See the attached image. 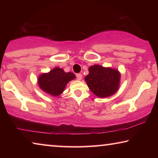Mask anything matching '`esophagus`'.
<instances>
[{"mask_svg":"<svg viewBox=\"0 0 158 158\" xmlns=\"http://www.w3.org/2000/svg\"><path fill=\"white\" fill-rule=\"evenodd\" d=\"M77 80H79V81H80V80H81V79H82V74H77Z\"/></svg>","mask_w":158,"mask_h":158,"instance_id":"1","label":"esophagus"}]
</instances>
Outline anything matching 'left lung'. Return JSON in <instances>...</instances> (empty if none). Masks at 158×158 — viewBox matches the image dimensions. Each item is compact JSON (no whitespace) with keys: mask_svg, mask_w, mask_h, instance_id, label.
<instances>
[{"mask_svg":"<svg viewBox=\"0 0 158 158\" xmlns=\"http://www.w3.org/2000/svg\"><path fill=\"white\" fill-rule=\"evenodd\" d=\"M85 81L95 95L105 98L113 95L120 86L121 73L117 69L99 65L89 67Z\"/></svg>","mask_w":158,"mask_h":158,"instance_id":"left-lung-1","label":"left lung"}]
</instances>
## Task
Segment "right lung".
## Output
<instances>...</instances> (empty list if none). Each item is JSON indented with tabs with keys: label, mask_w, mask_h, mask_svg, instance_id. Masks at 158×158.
Here are the masks:
<instances>
[{
	"label": "right lung",
	"mask_w": 158,
	"mask_h": 158,
	"mask_svg": "<svg viewBox=\"0 0 158 158\" xmlns=\"http://www.w3.org/2000/svg\"><path fill=\"white\" fill-rule=\"evenodd\" d=\"M73 73H65L60 68H54L37 78V84L42 90L54 97L60 95L65 89L69 81L75 79Z\"/></svg>",
	"instance_id": "obj_1"
}]
</instances>
